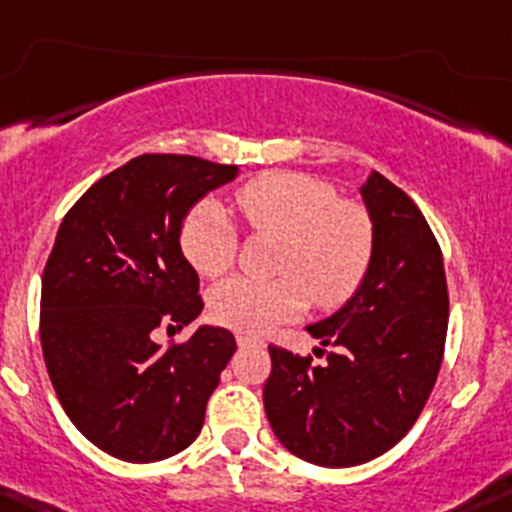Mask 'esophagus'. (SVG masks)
Masks as SVG:
<instances>
[{
	"label": "esophagus",
	"mask_w": 512,
	"mask_h": 512,
	"mask_svg": "<svg viewBox=\"0 0 512 512\" xmlns=\"http://www.w3.org/2000/svg\"><path fill=\"white\" fill-rule=\"evenodd\" d=\"M236 342H239L241 347H246V345H261V342H258L256 337H251V335H236Z\"/></svg>",
	"instance_id": "obj_1"
}]
</instances>
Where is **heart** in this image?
Segmentation results:
<instances>
[{"label": "heart", "instance_id": "1", "mask_svg": "<svg viewBox=\"0 0 512 512\" xmlns=\"http://www.w3.org/2000/svg\"><path fill=\"white\" fill-rule=\"evenodd\" d=\"M236 204L258 234L281 236L276 268L283 276L219 283L209 295L217 323L263 333L303 313L308 295L320 308H335L365 281L374 254L372 217L360 204L340 202L330 184L268 172L246 182ZM179 246L194 271L217 278L234 263L239 231L224 204L202 199L182 221Z\"/></svg>", "mask_w": 512, "mask_h": 512}]
</instances>
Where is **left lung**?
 I'll use <instances>...</instances> for the list:
<instances>
[{"mask_svg":"<svg viewBox=\"0 0 512 512\" xmlns=\"http://www.w3.org/2000/svg\"><path fill=\"white\" fill-rule=\"evenodd\" d=\"M360 197L374 224L365 281L305 328L331 347L328 362L268 347V424L288 451L325 468L360 466L404 439L434 389L449 328L444 258L424 214L379 172Z\"/></svg>","mask_w":512,"mask_h":512,"instance_id":"8db88e82","label":"left lung"}]
</instances>
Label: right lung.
Masks as SVG:
<instances>
[{
  "mask_svg": "<svg viewBox=\"0 0 512 512\" xmlns=\"http://www.w3.org/2000/svg\"><path fill=\"white\" fill-rule=\"evenodd\" d=\"M239 175L192 155H140L98 179L66 214L41 278V347L63 412L108 456L152 463L199 436L229 330L182 345L160 325L199 318V276L179 246L189 209Z\"/></svg>",
  "mask_w": 512,
  "mask_h": 512,
  "instance_id": "1",
  "label": "right lung"
}]
</instances>
